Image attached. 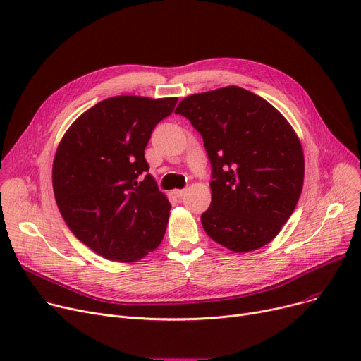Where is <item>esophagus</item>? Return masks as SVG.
Returning a JSON list of instances; mask_svg holds the SVG:
<instances>
[{"label": "esophagus", "mask_w": 361, "mask_h": 361, "mask_svg": "<svg viewBox=\"0 0 361 361\" xmlns=\"http://www.w3.org/2000/svg\"><path fill=\"white\" fill-rule=\"evenodd\" d=\"M185 192H187V188H177V190H174V195L177 197H183L185 195Z\"/></svg>", "instance_id": "34e87169"}]
</instances>
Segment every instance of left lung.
<instances>
[{
    "instance_id": "1",
    "label": "left lung",
    "mask_w": 361,
    "mask_h": 361,
    "mask_svg": "<svg viewBox=\"0 0 361 361\" xmlns=\"http://www.w3.org/2000/svg\"><path fill=\"white\" fill-rule=\"evenodd\" d=\"M176 114L200 133L212 166V202L202 225L235 253L271 243L294 212L305 157L290 123L268 101L238 86L184 98Z\"/></svg>"
}]
</instances>
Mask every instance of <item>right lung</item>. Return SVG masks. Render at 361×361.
I'll return each instance as SVG.
<instances>
[{"label":"right lung","instance_id":"add662e5","mask_svg":"<svg viewBox=\"0 0 361 361\" xmlns=\"http://www.w3.org/2000/svg\"><path fill=\"white\" fill-rule=\"evenodd\" d=\"M177 101L104 99L70 126L56 149L52 185L63 219L105 259L136 262L164 238L171 204L147 174L145 149Z\"/></svg>","mask_w":361,"mask_h":361}]
</instances>
